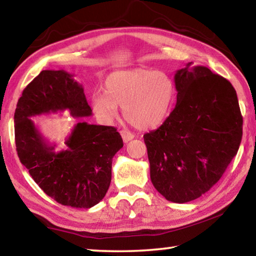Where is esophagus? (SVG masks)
<instances>
[{"label": "esophagus", "mask_w": 256, "mask_h": 256, "mask_svg": "<svg viewBox=\"0 0 256 256\" xmlns=\"http://www.w3.org/2000/svg\"><path fill=\"white\" fill-rule=\"evenodd\" d=\"M120 136H122L123 141L125 142V144H126V142H128V141H131L132 138H134V134L126 131V130H122V131H120Z\"/></svg>", "instance_id": "1"}]
</instances>
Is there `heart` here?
Segmentation results:
<instances>
[{
	"mask_svg": "<svg viewBox=\"0 0 256 256\" xmlns=\"http://www.w3.org/2000/svg\"><path fill=\"white\" fill-rule=\"evenodd\" d=\"M175 96V84L166 73L131 68L110 73L104 82V92H94L90 104L104 122L118 118L120 106L130 124L149 130L159 126L167 118Z\"/></svg>",
	"mask_w": 256,
	"mask_h": 256,
	"instance_id": "b5f03b06",
	"label": "heart"
}]
</instances>
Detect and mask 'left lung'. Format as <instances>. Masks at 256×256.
Listing matches in <instances>:
<instances>
[{"instance_id":"1","label":"left lung","mask_w":256,"mask_h":256,"mask_svg":"<svg viewBox=\"0 0 256 256\" xmlns=\"http://www.w3.org/2000/svg\"><path fill=\"white\" fill-rule=\"evenodd\" d=\"M176 106L144 144L154 188L175 203L200 198L222 178L240 148L242 116L236 90L192 62L175 73Z\"/></svg>"}]
</instances>
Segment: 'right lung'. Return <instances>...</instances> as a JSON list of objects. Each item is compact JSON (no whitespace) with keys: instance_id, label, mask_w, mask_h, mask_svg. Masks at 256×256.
Segmentation results:
<instances>
[{"instance_id":"right-lung-1","label":"right lung","mask_w":256,"mask_h":256,"mask_svg":"<svg viewBox=\"0 0 256 256\" xmlns=\"http://www.w3.org/2000/svg\"><path fill=\"white\" fill-rule=\"evenodd\" d=\"M68 110L73 118L92 110L84 88L64 70L42 71L22 92L14 112L16 146L21 164L47 196L62 206L89 209L106 196L112 162L123 146L115 128L79 122L55 151L30 118Z\"/></svg>"}]
</instances>
